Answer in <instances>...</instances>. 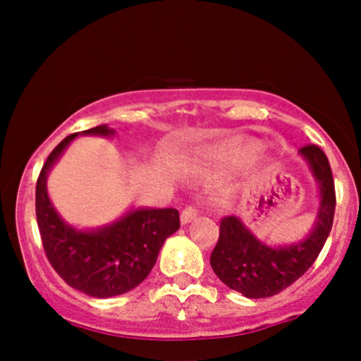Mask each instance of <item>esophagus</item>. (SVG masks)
<instances>
[{
    "label": "esophagus",
    "instance_id": "esophagus-1",
    "mask_svg": "<svg viewBox=\"0 0 361 361\" xmlns=\"http://www.w3.org/2000/svg\"><path fill=\"white\" fill-rule=\"evenodd\" d=\"M197 215H198V209H197V207H193V205L185 207L183 212H181V222H183V224L192 222L193 219L197 217Z\"/></svg>",
    "mask_w": 361,
    "mask_h": 361
}]
</instances>
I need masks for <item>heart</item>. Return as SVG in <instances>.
I'll return each mask as SVG.
<instances>
[{"label":"heart","mask_w":361,"mask_h":361,"mask_svg":"<svg viewBox=\"0 0 361 361\" xmlns=\"http://www.w3.org/2000/svg\"><path fill=\"white\" fill-rule=\"evenodd\" d=\"M261 151V144L259 142H247V144H243V146L233 149V151L229 152V159L234 161V163H244V161H250L255 157L258 152Z\"/></svg>","instance_id":"1"}]
</instances>
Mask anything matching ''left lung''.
I'll list each match as a JSON object with an SVG mask.
<instances>
[{"mask_svg":"<svg viewBox=\"0 0 361 361\" xmlns=\"http://www.w3.org/2000/svg\"><path fill=\"white\" fill-rule=\"evenodd\" d=\"M300 154L309 161L321 188L316 227L305 241L287 247H270L259 243L234 215L221 221L210 264L227 287L250 299L276 295L299 280L314 264L333 227L336 192L329 161L324 151L314 144L302 147Z\"/></svg>","mask_w":361,"mask_h":361,"instance_id":"left-lung-1","label":"left lung"}]
</instances>
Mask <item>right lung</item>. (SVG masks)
Segmentation results:
<instances>
[{
  "label": "right lung",
  "mask_w": 361,
  "mask_h": 361,
  "mask_svg": "<svg viewBox=\"0 0 361 361\" xmlns=\"http://www.w3.org/2000/svg\"><path fill=\"white\" fill-rule=\"evenodd\" d=\"M82 134L110 135L114 130L98 126ZM76 135L78 132L61 140L40 169L35 186L37 226L45 256L57 275L86 295L106 299L146 280L166 238L180 229V214L176 209L135 210L93 233H81L62 222L47 197L45 178Z\"/></svg>",
  "instance_id": "right-lung-1"
}]
</instances>
